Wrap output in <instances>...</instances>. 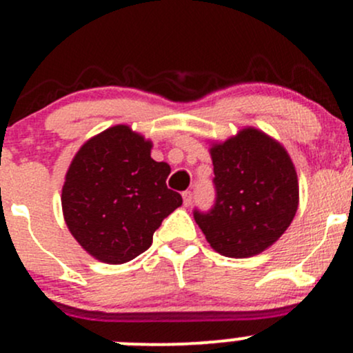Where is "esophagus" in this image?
<instances>
[{"label": "esophagus", "instance_id": "1", "mask_svg": "<svg viewBox=\"0 0 353 353\" xmlns=\"http://www.w3.org/2000/svg\"><path fill=\"white\" fill-rule=\"evenodd\" d=\"M183 201H184V205H186V206L191 205V201H192V192L191 191H184L183 192Z\"/></svg>", "mask_w": 353, "mask_h": 353}]
</instances>
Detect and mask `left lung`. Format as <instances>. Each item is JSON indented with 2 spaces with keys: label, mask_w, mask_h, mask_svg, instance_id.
Listing matches in <instances>:
<instances>
[{
  "label": "left lung",
  "mask_w": 353,
  "mask_h": 353,
  "mask_svg": "<svg viewBox=\"0 0 353 353\" xmlns=\"http://www.w3.org/2000/svg\"><path fill=\"white\" fill-rule=\"evenodd\" d=\"M216 201L194 220L225 257L257 255L281 239L299 203L294 164L285 148L257 128H243L210 148Z\"/></svg>",
  "instance_id": "8db88e82"
}]
</instances>
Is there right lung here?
I'll list each match as a JSON object with an SVG mask.
<instances>
[{"label": "right lung", "mask_w": 353, "mask_h": 353, "mask_svg": "<svg viewBox=\"0 0 353 353\" xmlns=\"http://www.w3.org/2000/svg\"><path fill=\"white\" fill-rule=\"evenodd\" d=\"M150 150V140L117 125L89 139L65 174V225L105 264H125L145 252L162 220L183 205L165 184L169 164L155 162Z\"/></svg>", "instance_id": "obj_1"}]
</instances>
